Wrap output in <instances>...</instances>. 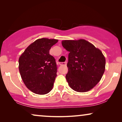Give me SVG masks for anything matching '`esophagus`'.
Segmentation results:
<instances>
[{"label":"esophagus","instance_id":"obj_1","mask_svg":"<svg viewBox=\"0 0 122 122\" xmlns=\"http://www.w3.org/2000/svg\"><path fill=\"white\" fill-rule=\"evenodd\" d=\"M59 64L61 65V66H66V62H60Z\"/></svg>","mask_w":122,"mask_h":122}]
</instances>
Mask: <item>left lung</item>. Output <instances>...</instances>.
Returning <instances> with one entry per match:
<instances>
[{
    "mask_svg": "<svg viewBox=\"0 0 122 122\" xmlns=\"http://www.w3.org/2000/svg\"><path fill=\"white\" fill-rule=\"evenodd\" d=\"M61 44L69 52L66 78L70 87L78 92L90 91L104 74L106 59L103 53L84 39L66 40Z\"/></svg>",
    "mask_w": 122,
    "mask_h": 122,
    "instance_id": "1",
    "label": "left lung"
}]
</instances>
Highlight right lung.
Listing matches in <instances>:
<instances>
[{"label":"right lung","mask_w":122,"mask_h":122,"mask_svg":"<svg viewBox=\"0 0 122 122\" xmlns=\"http://www.w3.org/2000/svg\"><path fill=\"white\" fill-rule=\"evenodd\" d=\"M57 39H38L26 48L19 59V70L26 87L38 94H46L52 89L56 76V60L49 50Z\"/></svg>","instance_id":"right-lung-1"}]
</instances>
